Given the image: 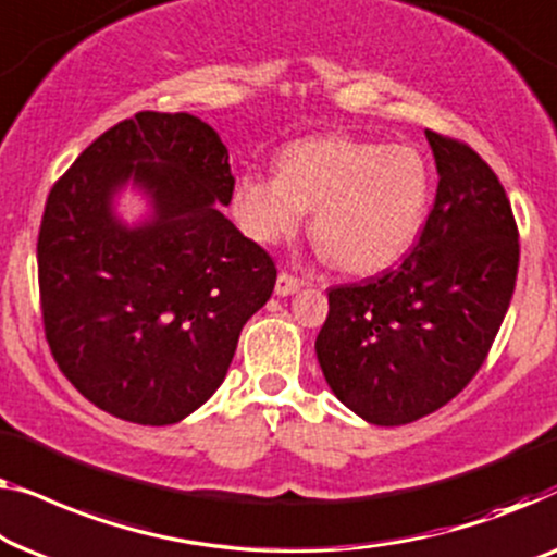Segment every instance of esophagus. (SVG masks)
I'll return each instance as SVG.
<instances>
[{"label": "esophagus", "mask_w": 557, "mask_h": 557, "mask_svg": "<svg viewBox=\"0 0 557 557\" xmlns=\"http://www.w3.org/2000/svg\"><path fill=\"white\" fill-rule=\"evenodd\" d=\"M302 287V282L297 280V277H293V275H287V272H280L277 275V282H275V295H280V297H287V295H295L297 289Z\"/></svg>", "instance_id": "1"}]
</instances>
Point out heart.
<instances>
[{"label": "heart", "instance_id": "1", "mask_svg": "<svg viewBox=\"0 0 557 557\" xmlns=\"http://www.w3.org/2000/svg\"><path fill=\"white\" fill-rule=\"evenodd\" d=\"M429 194L432 171L413 146L320 136L282 148L277 174L242 176L232 214L257 245H280L312 209L318 245L341 270L368 275L413 245Z\"/></svg>", "mask_w": 557, "mask_h": 557}]
</instances>
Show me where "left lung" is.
<instances>
[{
    "label": "left lung",
    "mask_w": 557,
    "mask_h": 557,
    "mask_svg": "<svg viewBox=\"0 0 557 557\" xmlns=\"http://www.w3.org/2000/svg\"><path fill=\"white\" fill-rule=\"evenodd\" d=\"M438 186L411 255L327 293L318 363L341 404L375 426L411 424L472 381L510 308L520 245L510 199L472 148L426 131Z\"/></svg>",
    "instance_id": "obj_1"
}]
</instances>
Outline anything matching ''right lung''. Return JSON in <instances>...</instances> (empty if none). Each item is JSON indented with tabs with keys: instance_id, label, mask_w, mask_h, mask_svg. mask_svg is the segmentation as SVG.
Masks as SVG:
<instances>
[{
	"instance_id": "add662e5",
	"label": "right lung",
	"mask_w": 557,
	"mask_h": 557,
	"mask_svg": "<svg viewBox=\"0 0 557 557\" xmlns=\"http://www.w3.org/2000/svg\"><path fill=\"white\" fill-rule=\"evenodd\" d=\"M125 190L145 201L133 223ZM232 191L216 131L153 111L106 131L52 186L37 239L45 335L98 409L166 426L222 386L242 325L277 280L222 214Z\"/></svg>"
}]
</instances>
